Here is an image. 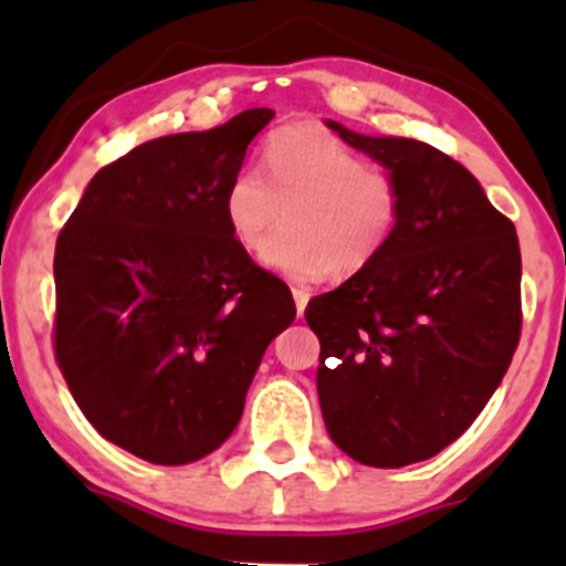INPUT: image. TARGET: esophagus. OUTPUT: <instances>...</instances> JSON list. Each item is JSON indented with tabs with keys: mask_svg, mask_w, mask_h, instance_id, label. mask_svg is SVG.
<instances>
[{
	"mask_svg": "<svg viewBox=\"0 0 566 566\" xmlns=\"http://www.w3.org/2000/svg\"><path fill=\"white\" fill-rule=\"evenodd\" d=\"M293 298H295V312H298V315H304L306 304H310V290L293 287Z\"/></svg>",
	"mask_w": 566,
	"mask_h": 566,
	"instance_id": "obj_1",
	"label": "esophagus"
}]
</instances>
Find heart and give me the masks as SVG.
Listing matches in <instances>:
<instances>
[{"instance_id": "1", "label": "heart", "mask_w": 566, "mask_h": 566, "mask_svg": "<svg viewBox=\"0 0 566 566\" xmlns=\"http://www.w3.org/2000/svg\"><path fill=\"white\" fill-rule=\"evenodd\" d=\"M221 210L230 235L249 254L287 221L262 256L298 282L334 273L356 276L389 247L399 221V186L384 169L315 125H287L265 145V175L238 169Z\"/></svg>"}]
</instances>
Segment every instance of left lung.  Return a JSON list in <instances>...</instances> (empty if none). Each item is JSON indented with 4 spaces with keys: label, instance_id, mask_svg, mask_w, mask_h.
I'll use <instances>...</instances> for the list:
<instances>
[{
    "label": "left lung",
    "instance_id": "1",
    "mask_svg": "<svg viewBox=\"0 0 566 566\" xmlns=\"http://www.w3.org/2000/svg\"><path fill=\"white\" fill-rule=\"evenodd\" d=\"M399 186L389 247L306 306L325 430L347 458L402 468L473 424L521 339V243L479 180L436 147L325 119Z\"/></svg>",
    "mask_w": 566,
    "mask_h": 566
}]
</instances>
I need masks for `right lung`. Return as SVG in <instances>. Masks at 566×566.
<instances>
[{"instance_id": "right-lung-1", "label": "right lung", "mask_w": 566, "mask_h": 566, "mask_svg": "<svg viewBox=\"0 0 566 566\" xmlns=\"http://www.w3.org/2000/svg\"><path fill=\"white\" fill-rule=\"evenodd\" d=\"M271 108L161 136L101 169L56 238L54 353L90 424L136 458L186 465L243 416L290 287L235 243L221 197Z\"/></svg>"}]
</instances>
